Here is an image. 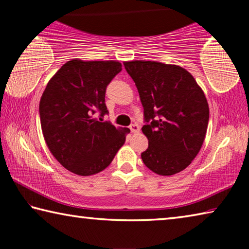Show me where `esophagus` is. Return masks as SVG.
<instances>
[{
	"instance_id": "obj_1",
	"label": "esophagus",
	"mask_w": 249,
	"mask_h": 249,
	"mask_svg": "<svg viewBox=\"0 0 249 249\" xmlns=\"http://www.w3.org/2000/svg\"><path fill=\"white\" fill-rule=\"evenodd\" d=\"M129 128H130V132H132V133L140 132V126H138L137 124H132L129 126Z\"/></svg>"
}]
</instances>
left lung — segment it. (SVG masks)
Wrapping results in <instances>:
<instances>
[{
	"instance_id": "left-lung-1",
	"label": "left lung",
	"mask_w": 249,
	"mask_h": 249,
	"mask_svg": "<svg viewBox=\"0 0 249 249\" xmlns=\"http://www.w3.org/2000/svg\"><path fill=\"white\" fill-rule=\"evenodd\" d=\"M134 80L147 124L145 166L159 176L184 170L199 154L209 123V104L193 75L177 65L157 61L124 62Z\"/></svg>"
}]
</instances>
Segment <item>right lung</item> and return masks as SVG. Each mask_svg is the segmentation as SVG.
<instances>
[{
  "mask_svg": "<svg viewBox=\"0 0 249 249\" xmlns=\"http://www.w3.org/2000/svg\"><path fill=\"white\" fill-rule=\"evenodd\" d=\"M122 70L119 61L72 59L46 87L39 102L46 144L62 167L78 176L104 170L126 140L128 128L115 127L93 116L107 113L105 90Z\"/></svg>",
  "mask_w": 249,
  "mask_h": 249,
  "instance_id": "1",
  "label": "right lung"
}]
</instances>
